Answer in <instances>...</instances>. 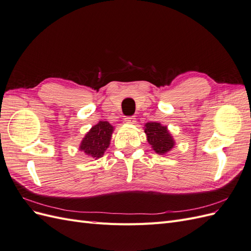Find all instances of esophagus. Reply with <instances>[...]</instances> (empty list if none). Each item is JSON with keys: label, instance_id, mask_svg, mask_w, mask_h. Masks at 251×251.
<instances>
[{"label": "esophagus", "instance_id": "obj_1", "mask_svg": "<svg viewBox=\"0 0 251 251\" xmlns=\"http://www.w3.org/2000/svg\"><path fill=\"white\" fill-rule=\"evenodd\" d=\"M125 123L127 124V125H134V124H136V118L134 116L126 117L125 118Z\"/></svg>", "mask_w": 251, "mask_h": 251}]
</instances>
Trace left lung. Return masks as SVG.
I'll return each mask as SVG.
<instances>
[{
  "label": "left lung",
  "mask_w": 251,
  "mask_h": 251,
  "mask_svg": "<svg viewBox=\"0 0 251 251\" xmlns=\"http://www.w3.org/2000/svg\"><path fill=\"white\" fill-rule=\"evenodd\" d=\"M144 133L151 149L158 155H165L175 147V140L166 126L160 123H147L144 125Z\"/></svg>",
  "instance_id": "8db88e82"
}]
</instances>
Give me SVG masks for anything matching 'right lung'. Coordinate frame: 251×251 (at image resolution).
<instances>
[{
  "mask_svg": "<svg viewBox=\"0 0 251 251\" xmlns=\"http://www.w3.org/2000/svg\"><path fill=\"white\" fill-rule=\"evenodd\" d=\"M114 126L108 121H98L90 128L79 144V151L92 158H100L110 147Z\"/></svg>",
  "mask_w": 251,
  "mask_h": 251,
  "instance_id": "add662e5",
  "label": "right lung"
}]
</instances>
